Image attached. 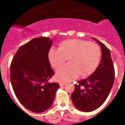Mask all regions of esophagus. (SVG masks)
Here are the masks:
<instances>
[{
    "mask_svg": "<svg viewBox=\"0 0 125 125\" xmlns=\"http://www.w3.org/2000/svg\"><path fill=\"white\" fill-rule=\"evenodd\" d=\"M66 83H64V82H60L59 83V85H60V86H63L64 85H66Z\"/></svg>",
    "mask_w": 125,
    "mask_h": 125,
    "instance_id": "1",
    "label": "esophagus"
}]
</instances>
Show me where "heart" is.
I'll list each match as a JSON object with an SVG mask.
<instances>
[{
    "mask_svg": "<svg viewBox=\"0 0 125 125\" xmlns=\"http://www.w3.org/2000/svg\"><path fill=\"white\" fill-rule=\"evenodd\" d=\"M101 51L96 44L79 39H70L61 42L58 49L51 48L48 53L51 64L59 69L68 59L69 63L57 70L56 78L69 81L78 76L87 77L96 70L100 63Z\"/></svg>",
    "mask_w": 125,
    "mask_h": 125,
    "instance_id": "heart-1",
    "label": "heart"
}]
</instances>
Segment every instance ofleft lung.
I'll list each match as a JSON object with an SVG mask.
<instances>
[{"label": "left lung", "instance_id": "8db88e82", "mask_svg": "<svg viewBox=\"0 0 125 125\" xmlns=\"http://www.w3.org/2000/svg\"><path fill=\"white\" fill-rule=\"evenodd\" d=\"M94 39L101 46V62L91 76L77 81L71 94L74 106L86 112L94 111L102 105L108 98L115 81L114 65L110 50L104 44Z\"/></svg>", "mask_w": 125, "mask_h": 125}]
</instances>
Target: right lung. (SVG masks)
<instances>
[{
	"instance_id": "obj_1",
	"label": "right lung",
	"mask_w": 125,
	"mask_h": 125,
	"mask_svg": "<svg viewBox=\"0 0 125 125\" xmlns=\"http://www.w3.org/2000/svg\"><path fill=\"white\" fill-rule=\"evenodd\" d=\"M49 37L34 38L19 48L10 66V82L19 102L30 111L41 113L52 104L59 84L49 83L54 74L48 53Z\"/></svg>"
}]
</instances>
